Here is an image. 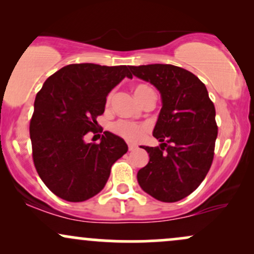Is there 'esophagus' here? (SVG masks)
<instances>
[{
    "instance_id": "esophagus-1",
    "label": "esophagus",
    "mask_w": 254,
    "mask_h": 254,
    "mask_svg": "<svg viewBox=\"0 0 254 254\" xmlns=\"http://www.w3.org/2000/svg\"><path fill=\"white\" fill-rule=\"evenodd\" d=\"M127 148H129V151H132V150H135V149H136V145H133V144H129V145H127Z\"/></svg>"
}]
</instances>
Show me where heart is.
I'll use <instances>...</instances> for the list:
<instances>
[{"label":"heart","instance_id":"1","mask_svg":"<svg viewBox=\"0 0 254 254\" xmlns=\"http://www.w3.org/2000/svg\"><path fill=\"white\" fill-rule=\"evenodd\" d=\"M150 93H154L153 89L150 87L145 86V84H138V86L135 87V97L139 103L144 100V98L147 97ZM113 97H115V90H111V92L107 94L106 98V105L112 103ZM113 132L116 135L123 137L127 141L132 142V143H136V142H139L142 138L145 136V133L148 132L150 129L149 124L147 123H135V122H129V121H117L112 124L111 127Z\"/></svg>","mask_w":254,"mask_h":254}]
</instances>
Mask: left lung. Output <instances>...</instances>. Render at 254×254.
<instances>
[{"label":"left lung","instance_id":"8db88e82","mask_svg":"<svg viewBox=\"0 0 254 254\" xmlns=\"http://www.w3.org/2000/svg\"><path fill=\"white\" fill-rule=\"evenodd\" d=\"M135 76L161 93L162 109L153 135L159 147H141L149 162L137 173L142 190L157 200L173 203L191 194L210 170L217 124L205 84L172 64L130 66Z\"/></svg>","mask_w":254,"mask_h":254}]
</instances>
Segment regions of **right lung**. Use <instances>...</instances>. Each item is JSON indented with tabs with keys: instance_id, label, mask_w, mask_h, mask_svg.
Listing matches in <instances>:
<instances>
[{
	"instance_id": "obj_1",
	"label": "right lung",
	"mask_w": 254,
	"mask_h": 254,
	"mask_svg": "<svg viewBox=\"0 0 254 254\" xmlns=\"http://www.w3.org/2000/svg\"><path fill=\"white\" fill-rule=\"evenodd\" d=\"M129 65L69 64L52 74L37 93L30 122L32 157L40 179L68 202L94 197L109 180L111 167L127 151L123 138L105 131L100 143H86L88 132H103L97 118L106 95Z\"/></svg>"
}]
</instances>
